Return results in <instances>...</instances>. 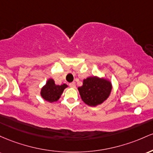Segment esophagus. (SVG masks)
<instances>
[{
	"instance_id": "esophagus-1",
	"label": "esophagus",
	"mask_w": 153,
	"mask_h": 153,
	"mask_svg": "<svg viewBox=\"0 0 153 153\" xmlns=\"http://www.w3.org/2000/svg\"><path fill=\"white\" fill-rule=\"evenodd\" d=\"M69 87H71V88H75V87H76V84H75V82H71V83H70Z\"/></svg>"
}]
</instances>
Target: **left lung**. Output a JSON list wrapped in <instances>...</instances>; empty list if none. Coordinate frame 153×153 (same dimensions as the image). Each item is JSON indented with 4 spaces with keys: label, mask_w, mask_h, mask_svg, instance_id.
I'll use <instances>...</instances> for the list:
<instances>
[{
    "label": "left lung",
    "mask_w": 153,
    "mask_h": 153,
    "mask_svg": "<svg viewBox=\"0 0 153 153\" xmlns=\"http://www.w3.org/2000/svg\"><path fill=\"white\" fill-rule=\"evenodd\" d=\"M111 88L112 86L109 81L97 76H90L84 79L83 85L78 90L84 102L90 106H95L108 97Z\"/></svg>",
    "instance_id": "1"
}]
</instances>
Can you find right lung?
Returning <instances> with one entry per match:
<instances>
[{
    "instance_id": "right-lung-1",
    "label": "right lung",
    "mask_w": 153,
    "mask_h": 153,
    "mask_svg": "<svg viewBox=\"0 0 153 153\" xmlns=\"http://www.w3.org/2000/svg\"><path fill=\"white\" fill-rule=\"evenodd\" d=\"M67 87L66 84L61 85H56L53 79H48L46 85L41 90V96L42 98L50 102H56L61 97L65 88Z\"/></svg>"
}]
</instances>
